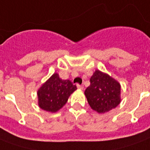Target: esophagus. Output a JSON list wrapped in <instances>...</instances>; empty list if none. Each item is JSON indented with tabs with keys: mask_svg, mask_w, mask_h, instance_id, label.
Masks as SVG:
<instances>
[{
	"mask_svg": "<svg viewBox=\"0 0 150 150\" xmlns=\"http://www.w3.org/2000/svg\"><path fill=\"white\" fill-rule=\"evenodd\" d=\"M76 86H77V88H78L79 89H80V90L83 89V87L82 85H79V84H76Z\"/></svg>",
	"mask_w": 150,
	"mask_h": 150,
	"instance_id": "esophagus-1",
	"label": "esophagus"
}]
</instances>
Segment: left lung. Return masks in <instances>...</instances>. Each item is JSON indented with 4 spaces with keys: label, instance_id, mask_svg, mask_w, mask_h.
Here are the masks:
<instances>
[{
    "label": "left lung",
    "instance_id": "obj_1",
    "mask_svg": "<svg viewBox=\"0 0 150 150\" xmlns=\"http://www.w3.org/2000/svg\"><path fill=\"white\" fill-rule=\"evenodd\" d=\"M121 86L117 80L99 70L90 78V85L84 91L93 110L104 114L117 107L121 101Z\"/></svg>",
    "mask_w": 150,
    "mask_h": 150
}]
</instances>
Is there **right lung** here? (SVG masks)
I'll list each match as a JSON object with an SVG mask.
<instances>
[{"instance_id": "obj_1", "label": "right lung", "mask_w": 150, "mask_h": 150, "mask_svg": "<svg viewBox=\"0 0 150 150\" xmlns=\"http://www.w3.org/2000/svg\"><path fill=\"white\" fill-rule=\"evenodd\" d=\"M77 89L69 79H62L57 73H54L37 92L38 105L40 109L55 113L63 107L71 94Z\"/></svg>"}]
</instances>
